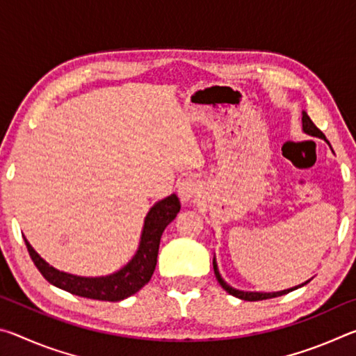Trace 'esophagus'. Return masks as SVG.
<instances>
[{
  "instance_id": "esophagus-1",
  "label": "esophagus",
  "mask_w": 356,
  "mask_h": 356,
  "mask_svg": "<svg viewBox=\"0 0 356 356\" xmlns=\"http://www.w3.org/2000/svg\"><path fill=\"white\" fill-rule=\"evenodd\" d=\"M179 197L182 202H188L200 193V182L193 177H185L182 182L179 184Z\"/></svg>"
}]
</instances>
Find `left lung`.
<instances>
[{
    "label": "left lung",
    "mask_w": 356,
    "mask_h": 356,
    "mask_svg": "<svg viewBox=\"0 0 356 356\" xmlns=\"http://www.w3.org/2000/svg\"><path fill=\"white\" fill-rule=\"evenodd\" d=\"M301 122H303V131H305L306 135L321 138V140H325V141L328 143L327 138H325V135L322 134V131L316 127L314 122H312V120H311V118L308 116V114H306V111H303V118H301ZM328 146H330V143H328ZM330 147H331V146H330ZM213 272H215L216 280H218V282H220V286H221L222 289H225V291H226L229 295H234V297H237V298H240V300H245V301H259V300H267V298L281 297V295H286V293H289V292H292V291H295V289H300V287L306 286V284H308V282L311 281V280H308V281L301 282V284H298V286L291 287V289H284V291H280V292H248V291H238V289H234L232 286H229L227 282L221 278L220 270H218V265H216V259H215V257H213Z\"/></svg>",
    "instance_id": "1"
}]
</instances>
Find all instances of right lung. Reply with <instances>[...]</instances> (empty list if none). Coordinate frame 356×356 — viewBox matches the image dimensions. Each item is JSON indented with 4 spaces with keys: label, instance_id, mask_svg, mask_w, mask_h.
<instances>
[{
    "label": "right lung",
    "instance_id": "right-lung-1",
    "mask_svg": "<svg viewBox=\"0 0 356 356\" xmlns=\"http://www.w3.org/2000/svg\"><path fill=\"white\" fill-rule=\"evenodd\" d=\"M179 210L180 201L174 193L165 200L155 202L144 218L140 245H138L134 257L118 272L105 276H78L61 272L44 261L29 245L26 237L25 243L34 265L50 284L78 295V297L102 301H120L136 293L152 278L161 234L176 218Z\"/></svg>",
    "mask_w": 356,
    "mask_h": 356
}]
</instances>
